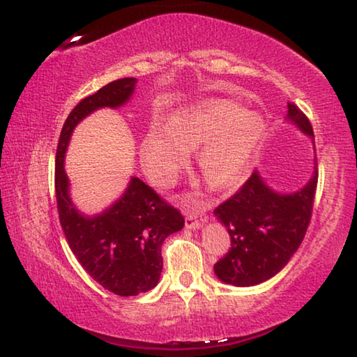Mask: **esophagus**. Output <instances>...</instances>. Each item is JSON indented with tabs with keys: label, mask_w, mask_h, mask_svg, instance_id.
Masks as SVG:
<instances>
[{
	"label": "esophagus",
	"mask_w": 357,
	"mask_h": 357,
	"mask_svg": "<svg viewBox=\"0 0 357 357\" xmlns=\"http://www.w3.org/2000/svg\"><path fill=\"white\" fill-rule=\"evenodd\" d=\"M203 221L204 219L202 216L198 218L195 213H190V214H187V219H185V226H187L188 229H192V231H197V229L203 226Z\"/></svg>",
	"instance_id": "1"
}]
</instances>
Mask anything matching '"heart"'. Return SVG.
<instances>
[{
	"label": "heart",
	"instance_id": "b5f03b06",
	"mask_svg": "<svg viewBox=\"0 0 357 357\" xmlns=\"http://www.w3.org/2000/svg\"><path fill=\"white\" fill-rule=\"evenodd\" d=\"M266 136V123L257 112L237 102L208 99L175 112L169 125L154 121L141 141V162L160 185L174 182L198 153L203 177L216 188L243 182Z\"/></svg>",
	"mask_w": 357,
	"mask_h": 357
}]
</instances>
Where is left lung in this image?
<instances>
[{
    "label": "left lung",
    "instance_id": "obj_1",
    "mask_svg": "<svg viewBox=\"0 0 357 357\" xmlns=\"http://www.w3.org/2000/svg\"><path fill=\"white\" fill-rule=\"evenodd\" d=\"M286 120L314 139L309 119L291 102ZM317 178V159L309 182L292 193L273 190L255 170L234 197L214 209L231 236V248L214 265L219 280L238 287L255 286L287 265L309 227Z\"/></svg>",
    "mask_w": 357,
    "mask_h": 357
}]
</instances>
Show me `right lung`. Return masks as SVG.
<instances>
[{"instance_id":"add662e5","label":"right lung","mask_w":357,"mask_h":357,"mask_svg":"<svg viewBox=\"0 0 357 357\" xmlns=\"http://www.w3.org/2000/svg\"><path fill=\"white\" fill-rule=\"evenodd\" d=\"M136 82V77L109 82L71 110L61 128L55 165L56 206L68 245L92 280L125 297L158 286L162 271L160 247L170 234L182 231L185 219L138 177H131L125 193L102 213L82 214L70 197L65 154L77 123L104 107H123Z\"/></svg>"}]
</instances>
